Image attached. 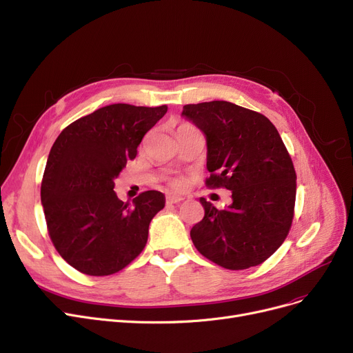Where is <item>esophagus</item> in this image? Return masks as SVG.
Instances as JSON below:
<instances>
[{"mask_svg":"<svg viewBox=\"0 0 353 353\" xmlns=\"http://www.w3.org/2000/svg\"><path fill=\"white\" fill-rule=\"evenodd\" d=\"M183 201L181 196H167V203H180Z\"/></svg>","mask_w":353,"mask_h":353,"instance_id":"obj_1","label":"esophagus"}]
</instances>
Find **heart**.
Returning a JSON list of instances; mask_svg holds the SVG:
<instances>
[{
    "label": "heart",
    "instance_id": "heart-1",
    "mask_svg": "<svg viewBox=\"0 0 353 353\" xmlns=\"http://www.w3.org/2000/svg\"><path fill=\"white\" fill-rule=\"evenodd\" d=\"M188 127H192V125H189V124H181V125L179 127V130L188 128ZM168 185H170V188L174 189V190H180L181 186H183V181H181V179H170V180H168Z\"/></svg>",
    "mask_w": 353,
    "mask_h": 353
}]
</instances>
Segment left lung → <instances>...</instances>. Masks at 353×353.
Listing matches in <instances>:
<instances>
[{
	"label": "left lung",
	"instance_id": "1",
	"mask_svg": "<svg viewBox=\"0 0 353 353\" xmlns=\"http://www.w3.org/2000/svg\"><path fill=\"white\" fill-rule=\"evenodd\" d=\"M183 115L206 135V186L232 190L228 209L201 197L205 216L190 231L196 250L226 270L263 264L294 218L297 176L277 128L263 114L226 101L189 103Z\"/></svg>",
	"mask_w": 353,
	"mask_h": 353
}]
</instances>
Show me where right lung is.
Returning a JSON list of instances; mask_svg holds the SVG:
<instances>
[{
    "mask_svg": "<svg viewBox=\"0 0 353 353\" xmlns=\"http://www.w3.org/2000/svg\"><path fill=\"white\" fill-rule=\"evenodd\" d=\"M167 112L112 103L68 125L56 139L41 180V205L56 251L74 270L111 275L141 254L164 194L147 190L132 205L114 192L144 135Z\"/></svg>",
    "mask_w": 353,
    "mask_h": 353,
    "instance_id": "right-lung-1",
    "label": "right lung"
}]
</instances>
